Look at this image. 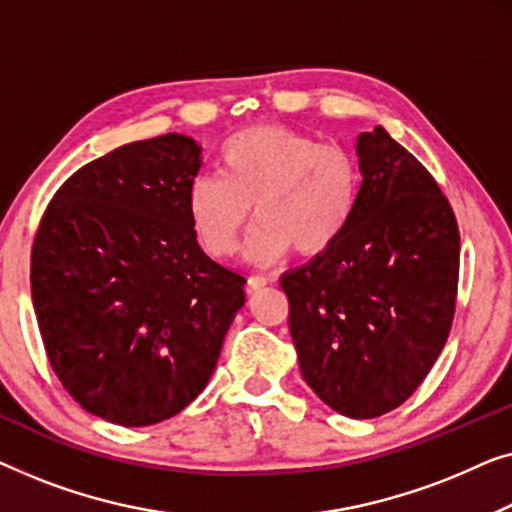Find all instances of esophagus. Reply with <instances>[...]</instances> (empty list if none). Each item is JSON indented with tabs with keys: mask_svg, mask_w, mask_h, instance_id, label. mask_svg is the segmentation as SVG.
I'll return each instance as SVG.
<instances>
[{
	"mask_svg": "<svg viewBox=\"0 0 512 512\" xmlns=\"http://www.w3.org/2000/svg\"><path fill=\"white\" fill-rule=\"evenodd\" d=\"M266 283H269V278L266 276H250L246 287H248V292H257V290H262Z\"/></svg>",
	"mask_w": 512,
	"mask_h": 512,
	"instance_id": "obj_1",
	"label": "esophagus"
}]
</instances>
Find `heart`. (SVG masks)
Returning <instances> with one entry per match:
<instances>
[{
	"mask_svg": "<svg viewBox=\"0 0 512 512\" xmlns=\"http://www.w3.org/2000/svg\"><path fill=\"white\" fill-rule=\"evenodd\" d=\"M215 174L194 178L187 190L192 232L211 257L232 255L253 206L259 222L246 257L257 264L278 262L292 248L301 257L329 253L348 232L362 187L348 148L273 125L229 136Z\"/></svg>",
	"mask_w": 512,
	"mask_h": 512,
	"instance_id": "b5f03b06",
	"label": "heart"
}]
</instances>
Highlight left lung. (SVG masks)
<instances>
[{
  "instance_id": "obj_1",
  "label": "left lung",
  "mask_w": 512,
  "mask_h": 512,
  "mask_svg": "<svg viewBox=\"0 0 512 512\" xmlns=\"http://www.w3.org/2000/svg\"><path fill=\"white\" fill-rule=\"evenodd\" d=\"M359 204L329 253L280 278L301 376L336 413L385 415L448 341L459 229L441 187L383 127L357 136Z\"/></svg>"
}]
</instances>
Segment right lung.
I'll list each match as a JSON object with an SVG mask.
<instances>
[{
	"instance_id": "add662e5",
	"label": "right lung",
	"mask_w": 512,
	"mask_h": 512,
	"mask_svg": "<svg viewBox=\"0 0 512 512\" xmlns=\"http://www.w3.org/2000/svg\"><path fill=\"white\" fill-rule=\"evenodd\" d=\"M190 136L134 141L55 192L32 246V304L50 366L88 413L122 427L169 420L218 364L246 278L201 250L187 190Z\"/></svg>"
}]
</instances>
